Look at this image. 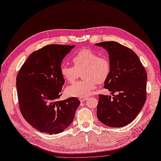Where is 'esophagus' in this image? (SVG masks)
Returning a JSON list of instances; mask_svg holds the SVG:
<instances>
[{
  "instance_id": "obj_1",
  "label": "esophagus",
  "mask_w": 161,
  "mask_h": 161,
  "mask_svg": "<svg viewBox=\"0 0 161 161\" xmlns=\"http://www.w3.org/2000/svg\"><path fill=\"white\" fill-rule=\"evenodd\" d=\"M80 102H84V101H86V100H87V97H80Z\"/></svg>"
}]
</instances>
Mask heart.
Instances as JSON below:
<instances>
[{
  "mask_svg": "<svg viewBox=\"0 0 161 161\" xmlns=\"http://www.w3.org/2000/svg\"><path fill=\"white\" fill-rule=\"evenodd\" d=\"M74 66L62 65L60 72L68 82H74L83 71L84 80L75 82L67 88L69 96L86 97L95 89L97 82L102 84L110 74V62L106 57L99 56L96 51L84 48L79 50L74 56Z\"/></svg>",
  "mask_w": 161,
  "mask_h": 161,
  "instance_id": "b5f03b06",
  "label": "heart"
}]
</instances>
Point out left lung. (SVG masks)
I'll return each instance as SVG.
<instances>
[{"mask_svg":"<svg viewBox=\"0 0 161 161\" xmlns=\"http://www.w3.org/2000/svg\"><path fill=\"white\" fill-rule=\"evenodd\" d=\"M106 49L111 70L103 87L111 96L98 95L97 117L103 124L120 128L132 122L141 112L147 99V71L137 55L116 41L96 44Z\"/></svg>","mask_w":161,"mask_h":161,"instance_id":"obj_1","label":"left lung"}]
</instances>
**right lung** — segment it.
<instances>
[{
	"mask_svg": "<svg viewBox=\"0 0 161 161\" xmlns=\"http://www.w3.org/2000/svg\"><path fill=\"white\" fill-rule=\"evenodd\" d=\"M74 45H46L31 54L17 76L19 108L25 120L39 132L59 134L73 122L80 104L75 97L59 101L65 80L61 62Z\"/></svg>",
	"mask_w": 161,
	"mask_h": 161,
	"instance_id": "add662e5",
	"label": "right lung"
}]
</instances>
